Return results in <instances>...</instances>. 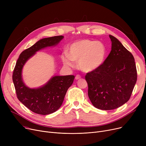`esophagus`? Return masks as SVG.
<instances>
[{
  "mask_svg": "<svg viewBox=\"0 0 146 146\" xmlns=\"http://www.w3.org/2000/svg\"><path fill=\"white\" fill-rule=\"evenodd\" d=\"M80 78H81V76H80V75H79V74H77L76 76V77H75V79H76V80H78V79H80Z\"/></svg>",
  "mask_w": 146,
  "mask_h": 146,
  "instance_id": "esophagus-1",
  "label": "esophagus"
}]
</instances>
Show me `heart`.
<instances>
[{"mask_svg": "<svg viewBox=\"0 0 146 146\" xmlns=\"http://www.w3.org/2000/svg\"><path fill=\"white\" fill-rule=\"evenodd\" d=\"M106 53L105 45L101 41L82 40L72 44L68 53L63 52L61 60L68 67L74 66L73 61H78L80 70L85 72L94 71L104 63Z\"/></svg>", "mask_w": 146, "mask_h": 146, "instance_id": "obj_1", "label": "heart"}]
</instances>
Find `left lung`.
I'll return each instance as SVG.
<instances>
[{"label": "left lung", "instance_id": "1", "mask_svg": "<svg viewBox=\"0 0 146 146\" xmlns=\"http://www.w3.org/2000/svg\"><path fill=\"white\" fill-rule=\"evenodd\" d=\"M111 51L103 64L86 73L88 96L92 105L102 110L116 109L131 97L137 82L134 58L121 42L110 35Z\"/></svg>", "mask_w": 146, "mask_h": 146}]
</instances>
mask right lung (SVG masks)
Here are the masks:
<instances>
[{
  "instance_id": "add662e5",
  "label": "right lung",
  "mask_w": 146,
  "mask_h": 146,
  "mask_svg": "<svg viewBox=\"0 0 146 146\" xmlns=\"http://www.w3.org/2000/svg\"><path fill=\"white\" fill-rule=\"evenodd\" d=\"M62 35L43 38L23 51L17 61L12 80L19 101L34 113L48 115L56 112L62 105L67 91L73 82L74 76L68 75L52 77L44 86L37 89L27 87L22 81V69L26 61L40 50L57 45Z\"/></svg>"
}]
</instances>
